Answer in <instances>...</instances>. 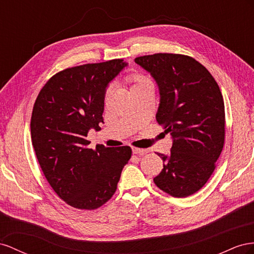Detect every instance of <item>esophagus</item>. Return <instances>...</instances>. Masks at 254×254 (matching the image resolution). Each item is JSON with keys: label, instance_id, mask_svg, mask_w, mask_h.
Listing matches in <instances>:
<instances>
[{"label": "esophagus", "instance_id": "1", "mask_svg": "<svg viewBox=\"0 0 254 254\" xmlns=\"http://www.w3.org/2000/svg\"><path fill=\"white\" fill-rule=\"evenodd\" d=\"M132 152L133 154H137V155H143L146 154L148 150L146 149H139V148H135V147H132Z\"/></svg>", "mask_w": 254, "mask_h": 254}]
</instances>
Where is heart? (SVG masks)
Segmentation results:
<instances>
[{"label":"heart","mask_w":254,"mask_h":254,"mask_svg":"<svg viewBox=\"0 0 254 254\" xmlns=\"http://www.w3.org/2000/svg\"><path fill=\"white\" fill-rule=\"evenodd\" d=\"M127 82L131 84V91L135 90V89H138V88H141V87H146V86H149V85H152L151 81L146 77L143 76L142 74H139V73H133L131 75L127 76ZM111 88H108L106 90V93H105V97H107L108 95L111 93Z\"/></svg>","instance_id":"obj_1"}]
</instances>
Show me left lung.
<instances>
[{"mask_svg": "<svg viewBox=\"0 0 254 254\" xmlns=\"http://www.w3.org/2000/svg\"><path fill=\"white\" fill-rule=\"evenodd\" d=\"M159 90L156 121L171 135L164 168L154 183L173 197H188L204 186L224 142V103L208 70L192 57L157 53L136 57Z\"/></svg>", "mask_w": 254, "mask_h": 254, "instance_id": "obj_1", "label": "left lung"}]
</instances>
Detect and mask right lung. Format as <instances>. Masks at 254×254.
<instances>
[{"mask_svg":"<svg viewBox=\"0 0 254 254\" xmlns=\"http://www.w3.org/2000/svg\"><path fill=\"white\" fill-rule=\"evenodd\" d=\"M127 64L113 60L64 69L42 87L31 119L32 142L49 184L67 204L96 209L117 190L131 158L127 146L88 148L87 135L103 122L108 84Z\"/></svg>","mask_w":254,"mask_h":254,"instance_id":"obj_1","label":"right lung"}]
</instances>
